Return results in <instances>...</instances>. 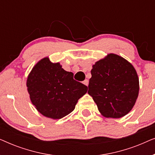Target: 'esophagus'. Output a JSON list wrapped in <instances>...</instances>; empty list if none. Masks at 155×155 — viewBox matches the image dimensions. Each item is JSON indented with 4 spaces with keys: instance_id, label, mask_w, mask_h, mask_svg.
Listing matches in <instances>:
<instances>
[{
    "instance_id": "esophagus-1",
    "label": "esophagus",
    "mask_w": 155,
    "mask_h": 155,
    "mask_svg": "<svg viewBox=\"0 0 155 155\" xmlns=\"http://www.w3.org/2000/svg\"><path fill=\"white\" fill-rule=\"evenodd\" d=\"M83 84H85V85H87V86H88V84H89V80H88L87 79L84 80V81H83Z\"/></svg>"
}]
</instances>
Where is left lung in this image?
Masks as SVG:
<instances>
[{
	"label": "left lung",
	"instance_id": "8db88e82",
	"mask_svg": "<svg viewBox=\"0 0 155 155\" xmlns=\"http://www.w3.org/2000/svg\"><path fill=\"white\" fill-rule=\"evenodd\" d=\"M88 94L107 118L123 117L133 109L139 92V79L133 65L110 54L93 65Z\"/></svg>",
	"mask_w": 155,
	"mask_h": 155
}]
</instances>
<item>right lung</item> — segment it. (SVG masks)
I'll return each mask as SVG.
<instances>
[{"label":"right lung","instance_id":"1","mask_svg":"<svg viewBox=\"0 0 155 155\" xmlns=\"http://www.w3.org/2000/svg\"><path fill=\"white\" fill-rule=\"evenodd\" d=\"M27 90L31 103L46 117L60 119L75 109L78 99L87 92V87L73 79L59 63L48 58L39 61L29 74Z\"/></svg>","mask_w":155,"mask_h":155}]
</instances>
